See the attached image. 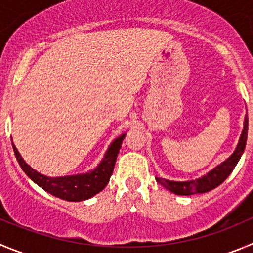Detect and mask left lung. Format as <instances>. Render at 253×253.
<instances>
[{"label": "left lung", "mask_w": 253, "mask_h": 253, "mask_svg": "<svg viewBox=\"0 0 253 253\" xmlns=\"http://www.w3.org/2000/svg\"><path fill=\"white\" fill-rule=\"evenodd\" d=\"M247 131H249V119H245L244 131L240 137V142H238L237 147H236L235 152L228 157L225 162L214 167L212 171H210L206 176H202L201 178L193 181H185V182H177V181H169L165 178H156V181L161 183L166 190L171 191V192L176 193V195L181 196H191L196 195V193H205L209 191L213 190L217 186H219L223 181L230 176L231 172L233 171L237 162L240 161L241 156L244 153L245 147H246L247 141Z\"/></svg>", "instance_id": "8db88e82"}]
</instances>
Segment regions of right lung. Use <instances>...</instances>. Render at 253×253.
Masks as SVG:
<instances>
[{"instance_id":"add662e5","label":"right lung","mask_w":253,"mask_h":253,"mask_svg":"<svg viewBox=\"0 0 253 253\" xmlns=\"http://www.w3.org/2000/svg\"><path fill=\"white\" fill-rule=\"evenodd\" d=\"M125 136L126 134H122L111 143L110 148H108L105 155V159L101 161L97 169H94L89 173L67 177H47L39 173L23 161V159L21 157L13 143L12 147L21 169L25 171V173L35 183H37L40 187L43 188L44 191H47L51 195L56 196V197L62 198L66 201L77 202L92 197V196L101 192L106 187L113 172V167H115L117 155L120 152Z\"/></svg>"}]
</instances>
